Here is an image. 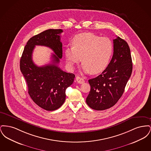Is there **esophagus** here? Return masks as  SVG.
<instances>
[{
    "label": "esophagus",
    "instance_id": "34e87169",
    "mask_svg": "<svg viewBox=\"0 0 151 151\" xmlns=\"http://www.w3.org/2000/svg\"><path fill=\"white\" fill-rule=\"evenodd\" d=\"M76 80L77 82L79 84H83V83H84V80L83 78L79 77V76H77L76 78Z\"/></svg>",
    "mask_w": 151,
    "mask_h": 151
}]
</instances>
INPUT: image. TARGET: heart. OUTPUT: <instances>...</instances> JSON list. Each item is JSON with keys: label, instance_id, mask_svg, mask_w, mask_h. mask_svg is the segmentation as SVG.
Wrapping results in <instances>:
<instances>
[{"label": "heart", "instance_id": "b5f03b06", "mask_svg": "<svg viewBox=\"0 0 151 151\" xmlns=\"http://www.w3.org/2000/svg\"><path fill=\"white\" fill-rule=\"evenodd\" d=\"M72 47L65 49L67 63L73 69L82 60L81 70L85 73L98 74L103 72L109 64L114 51L113 43L110 38L92 33L76 35L72 39Z\"/></svg>", "mask_w": 151, "mask_h": 151}]
</instances>
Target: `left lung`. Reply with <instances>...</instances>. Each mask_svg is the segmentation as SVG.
Instances as JSON below:
<instances>
[{"mask_svg":"<svg viewBox=\"0 0 151 151\" xmlns=\"http://www.w3.org/2000/svg\"><path fill=\"white\" fill-rule=\"evenodd\" d=\"M114 52L107 68L97 77L89 79L91 91L87 105L96 110L113 106L121 97L132 71L128 43L117 37L113 40Z\"/></svg>","mask_w":151,"mask_h":151,"instance_id":"left-lung-1","label":"left lung"}]
</instances>
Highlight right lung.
<instances>
[{
  "mask_svg": "<svg viewBox=\"0 0 151 151\" xmlns=\"http://www.w3.org/2000/svg\"><path fill=\"white\" fill-rule=\"evenodd\" d=\"M62 29H48L32 37L25 45L20 59V70L26 80L28 93L40 107L47 111L60 108L65 102V90L74 80L73 73L62 71L58 64L62 58ZM36 45L50 48L55 54L50 64L36 66L32 60V53Z\"/></svg>",
  "mask_w": 151,
  "mask_h": 151,
  "instance_id": "1",
  "label": "right lung"
}]
</instances>
